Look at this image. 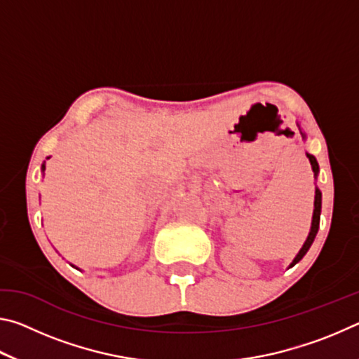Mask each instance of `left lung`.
<instances>
[{
	"mask_svg": "<svg viewBox=\"0 0 359 359\" xmlns=\"http://www.w3.org/2000/svg\"><path fill=\"white\" fill-rule=\"evenodd\" d=\"M302 136H304V135H302ZM307 158H309V161H311V165H312V171H313V174H315V177H317V175H318V163H317V160H315V156L311 155V154H307ZM313 205H315V208H313V217H312V228H311V233H309L307 241L304 242L302 248L299 250V253L296 255V258L293 259V263H291V266H294L296 263H299V261L304 258V255H306V253L309 252V248H311V245L313 244L315 236H317V233H318L320 214H321V191L318 190V188H315V203H313Z\"/></svg>",
	"mask_w": 359,
	"mask_h": 359,
	"instance_id": "left-lung-1",
	"label": "left lung"
}]
</instances>
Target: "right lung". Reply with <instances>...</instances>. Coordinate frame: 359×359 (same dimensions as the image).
Instances as JSON below:
<instances>
[{
  "label": "right lung",
  "mask_w": 359,
  "mask_h": 359,
  "mask_svg": "<svg viewBox=\"0 0 359 359\" xmlns=\"http://www.w3.org/2000/svg\"><path fill=\"white\" fill-rule=\"evenodd\" d=\"M42 169H46V166H44V165H42Z\"/></svg>",
  "instance_id": "add662e5"
}]
</instances>
